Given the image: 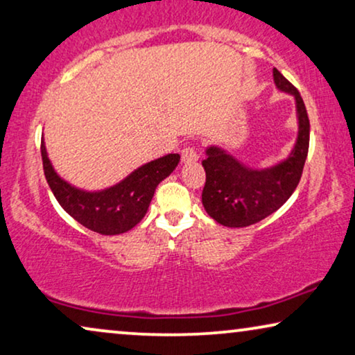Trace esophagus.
<instances>
[{
	"instance_id": "1",
	"label": "esophagus",
	"mask_w": 355,
	"mask_h": 355,
	"mask_svg": "<svg viewBox=\"0 0 355 355\" xmlns=\"http://www.w3.org/2000/svg\"><path fill=\"white\" fill-rule=\"evenodd\" d=\"M198 157H199L198 149H196V146H193V144H187V146L182 149V161L183 162H194V161H198Z\"/></svg>"
}]
</instances>
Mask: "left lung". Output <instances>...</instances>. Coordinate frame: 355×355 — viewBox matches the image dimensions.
Masks as SVG:
<instances>
[{
    "label": "left lung",
    "instance_id": "1",
    "mask_svg": "<svg viewBox=\"0 0 355 355\" xmlns=\"http://www.w3.org/2000/svg\"><path fill=\"white\" fill-rule=\"evenodd\" d=\"M273 78L279 89L294 94L297 103L299 135L286 161L268 171H251L218 148H209L202 161L206 184L202 206L214 220L225 227H249L270 216L288 201L302 177L309 153L307 109L297 88L273 69Z\"/></svg>",
    "mask_w": 355,
    "mask_h": 355
}]
</instances>
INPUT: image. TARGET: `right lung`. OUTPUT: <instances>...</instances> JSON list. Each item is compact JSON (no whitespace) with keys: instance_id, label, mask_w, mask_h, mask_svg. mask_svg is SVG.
<instances>
[{"instance_id":"add662e5","label":"right lung","mask_w":355,"mask_h":355,"mask_svg":"<svg viewBox=\"0 0 355 355\" xmlns=\"http://www.w3.org/2000/svg\"><path fill=\"white\" fill-rule=\"evenodd\" d=\"M42 161L49 188L69 216L99 234H121L132 230L144 217L157 184L173 172L180 156L167 154L156 159L139 167L116 187L99 193L82 191L59 178L49 162L43 141Z\"/></svg>"}]
</instances>
